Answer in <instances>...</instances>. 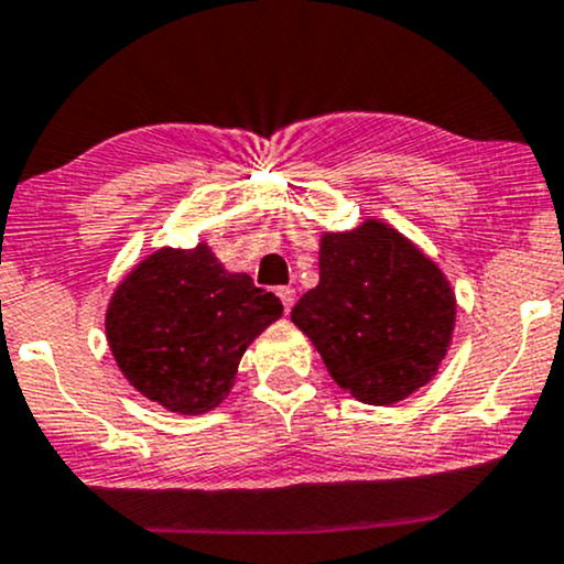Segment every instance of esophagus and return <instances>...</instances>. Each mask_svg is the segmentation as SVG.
<instances>
[{
    "label": "esophagus",
    "mask_w": 564,
    "mask_h": 564,
    "mask_svg": "<svg viewBox=\"0 0 564 564\" xmlns=\"http://www.w3.org/2000/svg\"><path fill=\"white\" fill-rule=\"evenodd\" d=\"M276 295H280V299H282L284 312L290 314V308H293V303H295V290L293 288H280V290H276Z\"/></svg>",
    "instance_id": "34e87169"
}]
</instances>
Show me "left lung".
Listing matches in <instances>:
<instances>
[{
	"instance_id": "8db88e82",
	"label": "left lung",
	"mask_w": 564,
	"mask_h": 564,
	"mask_svg": "<svg viewBox=\"0 0 564 564\" xmlns=\"http://www.w3.org/2000/svg\"><path fill=\"white\" fill-rule=\"evenodd\" d=\"M455 290L440 263L381 218L322 231L319 284L293 325L354 400L389 408L434 381L453 344Z\"/></svg>"
}]
</instances>
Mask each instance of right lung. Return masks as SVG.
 I'll return each mask as SVG.
<instances>
[{
  "label": "right lung",
  "mask_w": 564,
  "mask_h": 564,
  "mask_svg": "<svg viewBox=\"0 0 564 564\" xmlns=\"http://www.w3.org/2000/svg\"><path fill=\"white\" fill-rule=\"evenodd\" d=\"M280 316L274 293L199 242L141 258L113 288L104 325L132 389L175 415H202L231 394L242 354Z\"/></svg>",
  "instance_id": "add662e5"
}]
</instances>
